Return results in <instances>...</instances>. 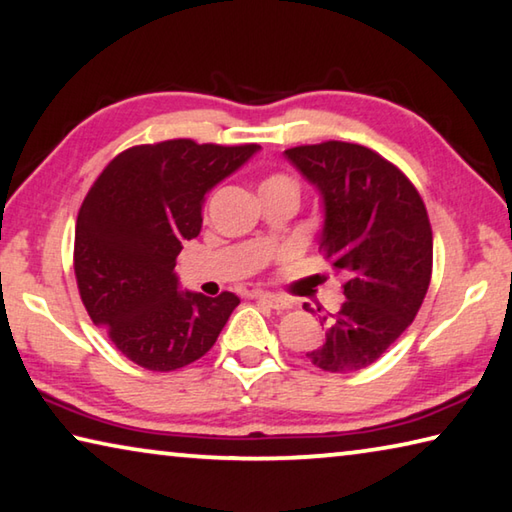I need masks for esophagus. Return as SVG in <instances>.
I'll list each match as a JSON object with an SVG mask.
<instances>
[{
	"instance_id": "obj_1",
	"label": "esophagus",
	"mask_w": 512,
	"mask_h": 512,
	"mask_svg": "<svg viewBox=\"0 0 512 512\" xmlns=\"http://www.w3.org/2000/svg\"><path fill=\"white\" fill-rule=\"evenodd\" d=\"M255 300L264 302V305L273 307V309H289V307H291V300H289V298H284V296H275V293H264V291H259V293H255Z\"/></svg>"
}]
</instances>
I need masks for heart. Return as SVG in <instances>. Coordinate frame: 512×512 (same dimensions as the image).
Segmentation results:
<instances>
[{"instance_id":"heart-1","label":"heart","mask_w":512,"mask_h":512,"mask_svg":"<svg viewBox=\"0 0 512 512\" xmlns=\"http://www.w3.org/2000/svg\"><path fill=\"white\" fill-rule=\"evenodd\" d=\"M268 189H287V192L298 196V183L287 173H271V176L262 180L259 185V192H268Z\"/></svg>"}]
</instances>
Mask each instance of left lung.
Wrapping results in <instances>:
<instances>
[{
    "instance_id": "8db88e82",
    "label": "left lung",
    "mask_w": 512,
    "mask_h": 512,
    "mask_svg": "<svg viewBox=\"0 0 512 512\" xmlns=\"http://www.w3.org/2000/svg\"><path fill=\"white\" fill-rule=\"evenodd\" d=\"M284 158L316 187L323 203L318 248L345 275L343 305L320 320L325 341L307 357L327 372L368 368L400 339L427 296V207L409 178L366 146L323 142L296 146Z\"/></svg>"
}]
</instances>
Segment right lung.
<instances>
[{"label":"right lung","instance_id":"1","mask_svg":"<svg viewBox=\"0 0 512 512\" xmlns=\"http://www.w3.org/2000/svg\"><path fill=\"white\" fill-rule=\"evenodd\" d=\"M259 151L169 140L119 153L79 210L74 271L92 323L137 366L169 372L201 359L239 298L183 291L176 257L198 237L207 192Z\"/></svg>","mask_w":512,"mask_h":512}]
</instances>
